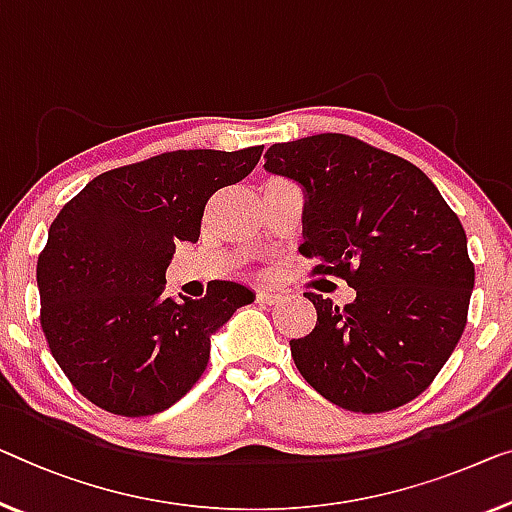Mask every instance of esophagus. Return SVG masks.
<instances>
[{"label":"esophagus","mask_w":512,"mask_h":512,"mask_svg":"<svg viewBox=\"0 0 512 512\" xmlns=\"http://www.w3.org/2000/svg\"><path fill=\"white\" fill-rule=\"evenodd\" d=\"M257 301L262 303V305H278L280 303V294L269 292V289H259Z\"/></svg>","instance_id":"esophagus-1"}]
</instances>
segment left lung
<instances>
[{"instance_id": "8db88e82", "label": "left lung", "mask_w": 512, "mask_h": 512, "mask_svg": "<svg viewBox=\"0 0 512 512\" xmlns=\"http://www.w3.org/2000/svg\"><path fill=\"white\" fill-rule=\"evenodd\" d=\"M266 172L305 190L301 255L356 289L333 305L305 292L317 324L289 340L303 379L349 411L379 414L432 384L467 326V234L414 163L342 133L273 144Z\"/></svg>"}]
</instances>
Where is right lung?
Masks as SVG:
<instances>
[{"mask_svg":"<svg viewBox=\"0 0 512 512\" xmlns=\"http://www.w3.org/2000/svg\"><path fill=\"white\" fill-rule=\"evenodd\" d=\"M262 149H179L117 167L52 220L36 262L41 329L96 407L131 418L172 407L207 368L211 335L253 303L227 280L174 301L165 271L179 241L200 239L209 197L246 179Z\"/></svg>","mask_w":512,"mask_h":512,"instance_id":"add662e5","label":"right lung"}]
</instances>
